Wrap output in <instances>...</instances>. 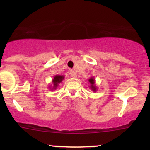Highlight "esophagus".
<instances>
[{
    "label": "esophagus",
    "mask_w": 150,
    "mask_h": 150,
    "mask_svg": "<svg viewBox=\"0 0 150 150\" xmlns=\"http://www.w3.org/2000/svg\"><path fill=\"white\" fill-rule=\"evenodd\" d=\"M70 75H71V77H72V78H76L77 77L76 72H75L74 70L70 71Z\"/></svg>",
    "instance_id": "obj_1"
}]
</instances>
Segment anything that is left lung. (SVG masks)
<instances>
[{
	"label": "left lung",
	"instance_id": "left-lung-1",
	"mask_svg": "<svg viewBox=\"0 0 150 150\" xmlns=\"http://www.w3.org/2000/svg\"><path fill=\"white\" fill-rule=\"evenodd\" d=\"M88 82L90 83V88L93 91V92H96L97 91V86L95 85V78L93 77H91L88 79Z\"/></svg>",
	"mask_w": 150,
	"mask_h": 150
}]
</instances>
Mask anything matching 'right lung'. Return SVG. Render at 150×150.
Segmentation results:
<instances>
[{
	"label": "right lung",
	"instance_id": "add662e5",
	"mask_svg": "<svg viewBox=\"0 0 150 150\" xmlns=\"http://www.w3.org/2000/svg\"><path fill=\"white\" fill-rule=\"evenodd\" d=\"M64 75H54V78L52 80V86H48V88L51 89V91L53 90H56L57 88L58 87L59 84L61 82H62V81L64 80Z\"/></svg>",
	"mask_w": 150,
	"mask_h": 150
}]
</instances>
